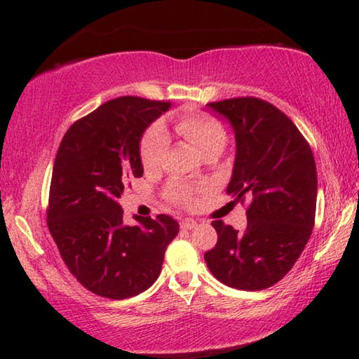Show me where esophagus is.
I'll return each mask as SVG.
<instances>
[{
	"instance_id": "1",
	"label": "esophagus",
	"mask_w": 359,
	"mask_h": 359,
	"mask_svg": "<svg viewBox=\"0 0 359 359\" xmlns=\"http://www.w3.org/2000/svg\"><path fill=\"white\" fill-rule=\"evenodd\" d=\"M196 224H198V222L193 220V218H185V220H182L180 228L182 229H193Z\"/></svg>"
}]
</instances>
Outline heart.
<instances>
[{"label": "heart", "instance_id": "b5f03b06", "mask_svg": "<svg viewBox=\"0 0 359 359\" xmlns=\"http://www.w3.org/2000/svg\"><path fill=\"white\" fill-rule=\"evenodd\" d=\"M174 128L182 137L191 142L204 156L220 154L226 144V131L220 121L204 114H188L175 118ZM168 147L166 131L160 125H154L145 131L139 145V156L145 169H154L160 165ZM198 188L182 182H174L168 188V198L174 203L190 205L194 201Z\"/></svg>", "mask_w": 359, "mask_h": 359}]
</instances>
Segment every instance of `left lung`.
Instances as JSON below:
<instances>
[{"mask_svg": "<svg viewBox=\"0 0 359 359\" xmlns=\"http://www.w3.org/2000/svg\"><path fill=\"white\" fill-rule=\"evenodd\" d=\"M208 107L229 120L236 161L226 193L248 199L247 228L212 222L218 239L204 253L209 271L231 288L258 291L288 274L315 224L317 168L306 137L280 109L245 96Z\"/></svg>", "mask_w": 359, "mask_h": 359, "instance_id": "left-lung-1", "label": "left lung"}]
</instances>
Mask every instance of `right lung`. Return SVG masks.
I'll use <instances>...</instances> for the list:
<instances>
[{
	"label": "right lung",
	"mask_w": 359,
	"mask_h": 359,
	"mask_svg": "<svg viewBox=\"0 0 359 359\" xmlns=\"http://www.w3.org/2000/svg\"><path fill=\"white\" fill-rule=\"evenodd\" d=\"M169 101L120 96L69 126L53 163L47 226L77 282L109 299H126L154 285L179 233L169 215L123 223L117 199L142 177L139 142Z\"/></svg>",
	"instance_id": "add662e5"
}]
</instances>
